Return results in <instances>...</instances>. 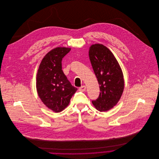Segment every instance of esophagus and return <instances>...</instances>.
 <instances>
[{
    "mask_svg": "<svg viewBox=\"0 0 159 159\" xmlns=\"http://www.w3.org/2000/svg\"><path fill=\"white\" fill-rule=\"evenodd\" d=\"M86 87L85 86H81V87H80V88H79V91H81V92L85 91H86Z\"/></svg>",
    "mask_w": 159,
    "mask_h": 159,
    "instance_id": "obj_1",
    "label": "esophagus"
}]
</instances>
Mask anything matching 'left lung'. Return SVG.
Wrapping results in <instances>:
<instances>
[{"label": "left lung", "mask_w": 159, "mask_h": 159, "mask_svg": "<svg viewBox=\"0 0 159 159\" xmlns=\"http://www.w3.org/2000/svg\"><path fill=\"white\" fill-rule=\"evenodd\" d=\"M89 54L100 91L98 97L92 102L97 110L107 111L117 104L122 94L123 73L113 53L106 46L93 45Z\"/></svg>", "instance_id": "obj_1"}]
</instances>
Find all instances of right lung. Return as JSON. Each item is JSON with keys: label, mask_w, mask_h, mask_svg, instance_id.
<instances>
[{"label": "right lung", "mask_w": 159, "mask_h": 159, "mask_svg": "<svg viewBox=\"0 0 159 159\" xmlns=\"http://www.w3.org/2000/svg\"><path fill=\"white\" fill-rule=\"evenodd\" d=\"M70 48H56L46 54L37 75V90L46 106L54 112L66 108L77 88L73 86L62 70V58Z\"/></svg>", "instance_id": "1"}]
</instances>
